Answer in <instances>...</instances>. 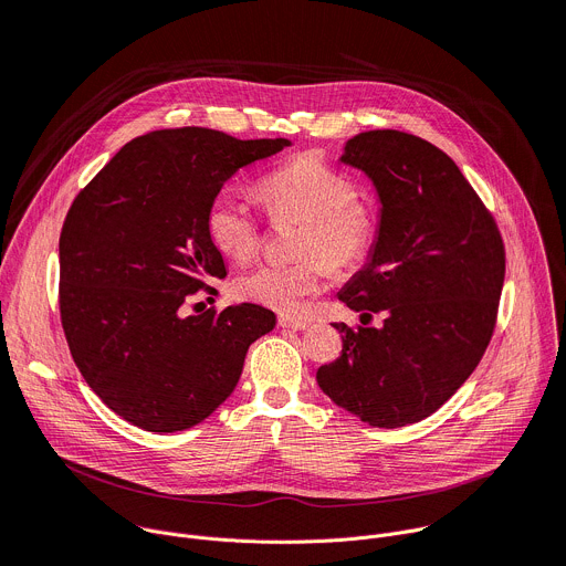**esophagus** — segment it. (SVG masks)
<instances>
[{
	"mask_svg": "<svg viewBox=\"0 0 566 566\" xmlns=\"http://www.w3.org/2000/svg\"><path fill=\"white\" fill-rule=\"evenodd\" d=\"M280 327L284 329H293V332H306L311 327V322L306 319H297V317H289V315H280Z\"/></svg>",
	"mask_w": 566,
	"mask_h": 566,
	"instance_id": "esophagus-1",
	"label": "esophagus"
}]
</instances>
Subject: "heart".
<instances>
[{"instance_id": "heart-1", "label": "heart", "mask_w": 566, "mask_h": 566, "mask_svg": "<svg viewBox=\"0 0 566 566\" xmlns=\"http://www.w3.org/2000/svg\"><path fill=\"white\" fill-rule=\"evenodd\" d=\"M271 219L302 221L291 264H264L234 282V291L275 311L295 313L302 300L317 293L334 271L360 264L374 239V217L354 201L347 177L317 156H297L266 175L258 186ZM212 247L228 260L244 264L260 251L262 230L249 201L234 192H219L206 214Z\"/></svg>"}]
</instances>
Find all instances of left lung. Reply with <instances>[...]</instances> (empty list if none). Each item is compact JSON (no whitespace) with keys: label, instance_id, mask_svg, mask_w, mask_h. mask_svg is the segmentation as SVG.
Listing matches in <instances>:
<instances>
[{"label":"left lung","instance_id":"1","mask_svg":"<svg viewBox=\"0 0 566 566\" xmlns=\"http://www.w3.org/2000/svg\"><path fill=\"white\" fill-rule=\"evenodd\" d=\"M340 164L378 197L365 266L338 297L367 325L343 334V354L315 374L338 408L374 428L423 421L468 380L486 352L504 286L500 230L454 160L396 129L363 132Z\"/></svg>","mask_w":566,"mask_h":566}]
</instances>
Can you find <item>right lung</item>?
<instances>
[{
  "instance_id": "right-lung-1",
  "label": "right lung",
  "mask_w": 566,
  "mask_h": 566,
  "mask_svg": "<svg viewBox=\"0 0 566 566\" xmlns=\"http://www.w3.org/2000/svg\"><path fill=\"white\" fill-rule=\"evenodd\" d=\"M289 138L217 129L134 138L71 203L60 232V317L87 385L147 432H179L232 394L249 347L275 313L241 302L188 313L208 277H226L206 214L223 184Z\"/></svg>"
}]
</instances>
